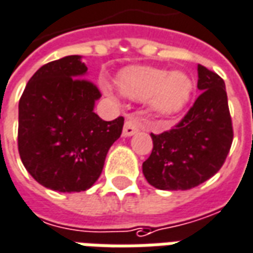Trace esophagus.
<instances>
[{
  "label": "esophagus",
  "mask_w": 253,
  "mask_h": 253,
  "mask_svg": "<svg viewBox=\"0 0 253 253\" xmlns=\"http://www.w3.org/2000/svg\"><path fill=\"white\" fill-rule=\"evenodd\" d=\"M137 130H139V123H137L133 117L126 118V121H125V124H124V129H123L124 137L133 136Z\"/></svg>",
  "instance_id": "1"
}]
</instances>
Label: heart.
I'll use <instances>...</instances> for the list:
<instances>
[{
  "mask_svg": "<svg viewBox=\"0 0 253 253\" xmlns=\"http://www.w3.org/2000/svg\"><path fill=\"white\" fill-rule=\"evenodd\" d=\"M120 92L130 101L150 99L152 112L162 117H171L184 110L191 101L193 82L182 72L152 66H128L118 73Z\"/></svg>",
  "mask_w": 253,
  "mask_h": 253,
  "instance_id": "1",
  "label": "heart"
}]
</instances>
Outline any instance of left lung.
<instances>
[{
    "mask_svg": "<svg viewBox=\"0 0 253 253\" xmlns=\"http://www.w3.org/2000/svg\"><path fill=\"white\" fill-rule=\"evenodd\" d=\"M202 91L185 117L173 129L154 135L152 152L143 162V174L162 191H187L221 169L233 141L232 118L225 82L198 65Z\"/></svg>",
    "mask_w": 253,
    "mask_h": 253,
    "instance_id": "8db88e82",
    "label": "left lung"
}]
</instances>
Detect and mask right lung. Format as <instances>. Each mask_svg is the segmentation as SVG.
I'll return each mask as SVG.
<instances>
[{"instance_id": "add662e5", "label": "right lung", "mask_w": 253, "mask_h": 253, "mask_svg": "<svg viewBox=\"0 0 253 253\" xmlns=\"http://www.w3.org/2000/svg\"><path fill=\"white\" fill-rule=\"evenodd\" d=\"M85 75L80 55L51 61L34 73L19 102L21 162L34 180L58 192L92 187L123 132L124 117L103 121L94 113L101 92Z\"/></svg>"}]
</instances>
